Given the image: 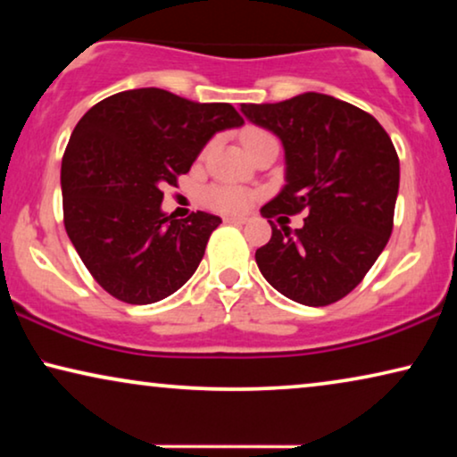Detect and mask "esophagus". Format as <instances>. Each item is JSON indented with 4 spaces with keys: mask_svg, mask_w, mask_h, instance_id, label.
Here are the masks:
<instances>
[{
    "mask_svg": "<svg viewBox=\"0 0 457 457\" xmlns=\"http://www.w3.org/2000/svg\"><path fill=\"white\" fill-rule=\"evenodd\" d=\"M224 222H227V224H245L247 218L245 216H224Z\"/></svg>",
    "mask_w": 457,
    "mask_h": 457,
    "instance_id": "obj_1",
    "label": "esophagus"
}]
</instances>
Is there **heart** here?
<instances>
[{
    "label": "heart",
    "instance_id": "heart-1",
    "mask_svg": "<svg viewBox=\"0 0 457 457\" xmlns=\"http://www.w3.org/2000/svg\"><path fill=\"white\" fill-rule=\"evenodd\" d=\"M268 137H272V135L266 133V130L252 129V130H247L245 137H243V143H245V149H247V147H252L253 143L268 139ZM202 199L210 210L224 212V214H239V212H245L249 205L253 204L255 195L249 189H245V187L212 185L204 191Z\"/></svg>",
    "mask_w": 457,
    "mask_h": 457
}]
</instances>
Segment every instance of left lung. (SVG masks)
<instances>
[{
    "mask_svg": "<svg viewBox=\"0 0 457 457\" xmlns=\"http://www.w3.org/2000/svg\"><path fill=\"white\" fill-rule=\"evenodd\" d=\"M285 147L287 185L262 216L305 212L303 227H277L255 252L260 272L293 302L320 308L361 283L393 230L399 158L368 112L324 93L278 104H241ZM280 220V218H278Z\"/></svg>",
    "mask_w": 457,
    "mask_h": 457,
    "instance_id": "left-lung-1",
    "label": "left lung"
}]
</instances>
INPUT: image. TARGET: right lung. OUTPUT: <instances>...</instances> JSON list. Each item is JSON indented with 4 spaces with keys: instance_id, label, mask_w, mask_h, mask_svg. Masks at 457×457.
<instances>
[{
    "instance_id": "1",
    "label": "right lung",
    "mask_w": 457,
    "mask_h": 457,
    "mask_svg": "<svg viewBox=\"0 0 457 457\" xmlns=\"http://www.w3.org/2000/svg\"><path fill=\"white\" fill-rule=\"evenodd\" d=\"M230 104H199L145 87L93 105L74 127L62 158L64 227L91 277L124 303L172 295L197 270L222 220L162 212L164 187L218 130L241 127Z\"/></svg>"
}]
</instances>
